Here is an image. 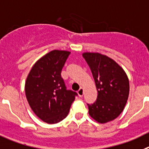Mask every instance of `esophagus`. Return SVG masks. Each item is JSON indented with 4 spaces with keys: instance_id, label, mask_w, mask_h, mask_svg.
<instances>
[{
    "instance_id": "34e87169",
    "label": "esophagus",
    "mask_w": 149,
    "mask_h": 149,
    "mask_svg": "<svg viewBox=\"0 0 149 149\" xmlns=\"http://www.w3.org/2000/svg\"><path fill=\"white\" fill-rule=\"evenodd\" d=\"M83 93H84V90H83L82 88H81L79 91H78V94H79V96H82Z\"/></svg>"
}]
</instances>
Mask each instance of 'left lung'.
I'll list each match as a JSON object with an SVG mask.
<instances>
[{
	"instance_id": "8db88e82",
	"label": "left lung",
	"mask_w": 149,
	"mask_h": 149,
	"mask_svg": "<svg viewBox=\"0 0 149 149\" xmlns=\"http://www.w3.org/2000/svg\"><path fill=\"white\" fill-rule=\"evenodd\" d=\"M82 56L91 68L98 92L95 102L88 104L90 116L100 123L112 121L122 113L128 100V76L108 56L96 53H84Z\"/></svg>"
}]
</instances>
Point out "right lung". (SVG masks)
I'll list each match as a JSON object with an SVG mask.
<instances>
[{
  "label": "right lung",
  "instance_id": "obj_1",
  "mask_svg": "<svg viewBox=\"0 0 149 149\" xmlns=\"http://www.w3.org/2000/svg\"><path fill=\"white\" fill-rule=\"evenodd\" d=\"M70 52L53 50L33 65L25 83L29 106L41 120L59 123L68 116L77 93L68 90L61 70Z\"/></svg>",
  "mask_w": 149,
  "mask_h": 149
}]
</instances>
